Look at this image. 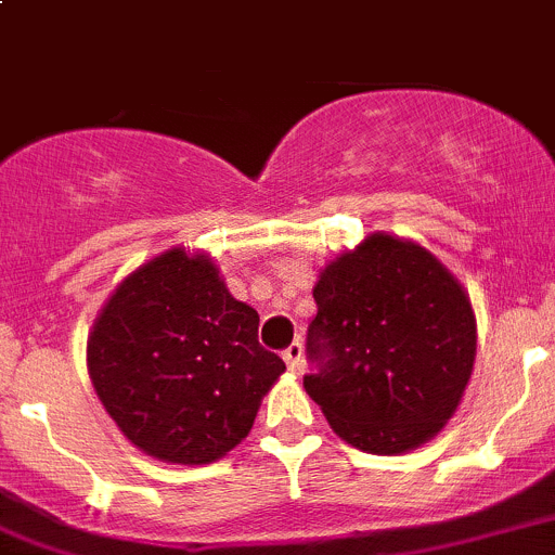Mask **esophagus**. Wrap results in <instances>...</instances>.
Returning a JSON list of instances; mask_svg holds the SVG:
<instances>
[{
	"instance_id": "obj_1",
	"label": "esophagus",
	"mask_w": 555,
	"mask_h": 555,
	"mask_svg": "<svg viewBox=\"0 0 555 555\" xmlns=\"http://www.w3.org/2000/svg\"><path fill=\"white\" fill-rule=\"evenodd\" d=\"M284 362H287L289 371L300 373V367H304V346H300V340H295V344L284 349Z\"/></svg>"
}]
</instances>
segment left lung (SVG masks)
I'll use <instances>...</instances> for the list:
<instances>
[{"label":"left lung","mask_w":555,"mask_h":555,"mask_svg":"<svg viewBox=\"0 0 555 555\" xmlns=\"http://www.w3.org/2000/svg\"><path fill=\"white\" fill-rule=\"evenodd\" d=\"M304 376L333 433L367 453L427 443L456 411L475 362V313L424 246L371 233L313 287Z\"/></svg>","instance_id":"obj_1"}]
</instances>
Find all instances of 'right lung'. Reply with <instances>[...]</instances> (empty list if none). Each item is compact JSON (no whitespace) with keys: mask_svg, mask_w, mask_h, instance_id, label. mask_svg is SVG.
<instances>
[{"mask_svg":"<svg viewBox=\"0 0 555 555\" xmlns=\"http://www.w3.org/2000/svg\"><path fill=\"white\" fill-rule=\"evenodd\" d=\"M260 317L209 255L182 246L128 273L88 335V373L120 433L147 456L209 464L236 449L284 373Z\"/></svg>","mask_w":555,"mask_h":555,"instance_id":"right-lung-1","label":"right lung"}]
</instances>
